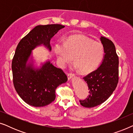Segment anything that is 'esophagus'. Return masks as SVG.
<instances>
[{
    "instance_id": "obj_1",
    "label": "esophagus",
    "mask_w": 133,
    "mask_h": 133,
    "mask_svg": "<svg viewBox=\"0 0 133 133\" xmlns=\"http://www.w3.org/2000/svg\"><path fill=\"white\" fill-rule=\"evenodd\" d=\"M67 76H68V80H70L72 78L74 77V74H72L71 73H68V74H67Z\"/></svg>"
}]
</instances>
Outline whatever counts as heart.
<instances>
[{
  "mask_svg": "<svg viewBox=\"0 0 133 133\" xmlns=\"http://www.w3.org/2000/svg\"><path fill=\"white\" fill-rule=\"evenodd\" d=\"M54 50L61 66L71 62L74 57V67L82 74L95 71L104 56L102 43L81 34L70 36L65 42L56 43Z\"/></svg>",
  "mask_w": 133,
  "mask_h": 133,
  "instance_id": "b5f03b06",
  "label": "heart"
}]
</instances>
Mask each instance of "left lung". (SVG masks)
Listing matches in <instances>:
<instances>
[{
    "instance_id": "left-lung-1",
    "label": "left lung",
    "mask_w": 133,
    "mask_h": 133,
    "mask_svg": "<svg viewBox=\"0 0 133 133\" xmlns=\"http://www.w3.org/2000/svg\"><path fill=\"white\" fill-rule=\"evenodd\" d=\"M104 48V56L97 70L83 78L88 87L89 96L80 101L82 106L92 108L104 102L110 97L119 81V58L111 41L101 36L100 38Z\"/></svg>"
}]
</instances>
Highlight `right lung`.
Wrapping results in <instances>:
<instances>
[{
	"mask_svg": "<svg viewBox=\"0 0 133 133\" xmlns=\"http://www.w3.org/2000/svg\"><path fill=\"white\" fill-rule=\"evenodd\" d=\"M64 27L59 24L37 25L17 45L11 66L14 86L21 99L31 106L50 104L56 99L57 87L68 81L63 71L48 59L38 66L32 52L41 46L51 51V39Z\"/></svg>",
	"mask_w": 133,
	"mask_h": 133,
	"instance_id": "1",
	"label": "right lung"
}]
</instances>
